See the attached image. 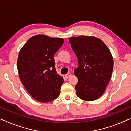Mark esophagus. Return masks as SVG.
Returning a JSON list of instances; mask_svg holds the SVG:
<instances>
[{"label": "esophagus", "mask_w": 131, "mask_h": 131, "mask_svg": "<svg viewBox=\"0 0 131 131\" xmlns=\"http://www.w3.org/2000/svg\"><path fill=\"white\" fill-rule=\"evenodd\" d=\"M71 75H72V74H71V73H69L66 74L65 75V77H66V78L68 79V78H69V77L71 76Z\"/></svg>", "instance_id": "34e87169"}]
</instances>
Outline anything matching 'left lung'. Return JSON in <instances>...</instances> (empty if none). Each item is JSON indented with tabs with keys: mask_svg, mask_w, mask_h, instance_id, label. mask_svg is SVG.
<instances>
[{
	"mask_svg": "<svg viewBox=\"0 0 131 131\" xmlns=\"http://www.w3.org/2000/svg\"><path fill=\"white\" fill-rule=\"evenodd\" d=\"M78 59L74 71L78 82L76 95L86 101H94L105 92L112 76L113 58L107 46L94 36H80L69 39Z\"/></svg>",
	"mask_w": 131,
	"mask_h": 131,
	"instance_id": "8db88e82",
	"label": "left lung"
}]
</instances>
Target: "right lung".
<instances>
[{
	"label": "right lung",
	"mask_w": 131,
	"mask_h": 131,
	"mask_svg": "<svg viewBox=\"0 0 131 131\" xmlns=\"http://www.w3.org/2000/svg\"><path fill=\"white\" fill-rule=\"evenodd\" d=\"M64 43L62 38L33 36L19 51L17 69L22 84L31 96L46 103L59 96L63 78L57 73L54 54Z\"/></svg>",
	"instance_id": "obj_1"
}]
</instances>
